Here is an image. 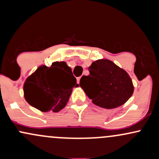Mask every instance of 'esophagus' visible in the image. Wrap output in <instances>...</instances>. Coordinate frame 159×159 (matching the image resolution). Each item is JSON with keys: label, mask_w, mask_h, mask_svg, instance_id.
Instances as JSON below:
<instances>
[{"label": "esophagus", "mask_w": 159, "mask_h": 159, "mask_svg": "<svg viewBox=\"0 0 159 159\" xmlns=\"http://www.w3.org/2000/svg\"><path fill=\"white\" fill-rule=\"evenodd\" d=\"M80 79H81V77H78V78H77V81H78V83L79 84V82H80Z\"/></svg>", "instance_id": "1"}]
</instances>
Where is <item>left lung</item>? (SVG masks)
<instances>
[{"mask_svg": "<svg viewBox=\"0 0 159 159\" xmlns=\"http://www.w3.org/2000/svg\"><path fill=\"white\" fill-rule=\"evenodd\" d=\"M90 75H83L80 87L93 103L106 109L121 106L134 92L129 75L109 60H98L88 68Z\"/></svg>", "mask_w": 159, "mask_h": 159, "instance_id": "1", "label": "left lung"}]
</instances>
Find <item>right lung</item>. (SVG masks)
Wrapping results in <instances>:
<instances>
[{
  "mask_svg": "<svg viewBox=\"0 0 159 159\" xmlns=\"http://www.w3.org/2000/svg\"><path fill=\"white\" fill-rule=\"evenodd\" d=\"M72 69L65 62H54L50 67L41 66L24 85L26 101L38 110L58 112L66 106L74 86L78 87Z\"/></svg>",
  "mask_w": 159,
  "mask_h": 159,
  "instance_id": "1",
  "label": "right lung"
}]
</instances>
